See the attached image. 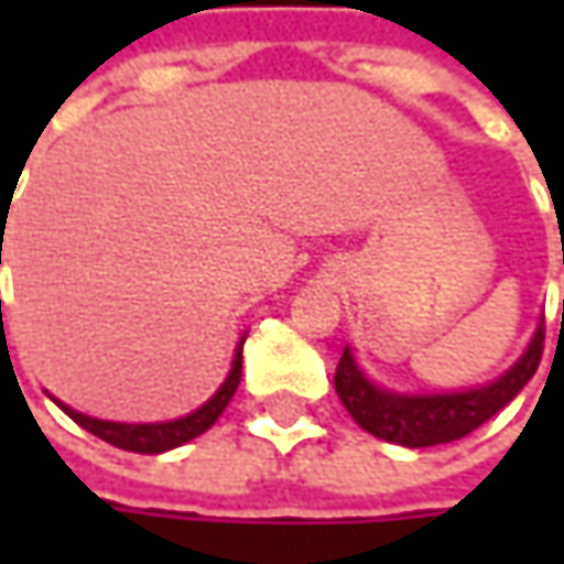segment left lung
<instances>
[{
  "label": "left lung",
  "mask_w": 564,
  "mask_h": 564,
  "mask_svg": "<svg viewBox=\"0 0 564 564\" xmlns=\"http://www.w3.org/2000/svg\"><path fill=\"white\" fill-rule=\"evenodd\" d=\"M540 358H543V319L518 364L487 386L465 392H443V395H399L373 386L360 373L351 348H345L336 367V392L360 430L373 433L386 443L423 448V445L455 443L474 433L477 426H484L528 386V379L540 367Z\"/></svg>",
  "instance_id": "left-lung-1"
}]
</instances>
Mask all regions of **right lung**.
<instances>
[{"instance_id":"obj_1","label":"right lung","mask_w":564,"mask_h":564,"mask_svg":"<svg viewBox=\"0 0 564 564\" xmlns=\"http://www.w3.org/2000/svg\"><path fill=\"white\" fill-rule=\"evenodd\" d=\"M0 263H2V245H0ZM241 345L245 338L238 341L235 348V360H231V370H228L226 382L216 389V395L209 401H204L197 411H191L178 421H165V423H116V421H99V417H87L75 408L55 401L77 426H84L87 433H94L99 440H106L116 448H124V452H138V455H160V452H169V448H178V445L197 440L200 433H206L213 423L219 421V414L228 408V401L235 395L238 382H241Z\"/></svg>"}]
</instances>
